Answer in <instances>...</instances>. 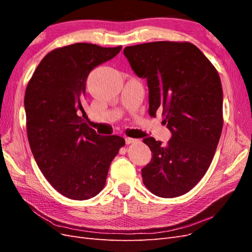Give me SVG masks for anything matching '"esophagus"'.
<instances>
[{
	"mask_svg": "<svg viewBox=\"0 0 252 252\" xmlns=\"http://www.w3.org/2000/svg\"><path fill=\"white\" fill-rule=\"evenodd\" d=\"M136 140L135 139H132V138H125V143L126 144H132V143H135Z\"/></svg>",
	"mask_w": 252,
	"mask_h": 252,
	"instance_id": "esophagus-1",
	"label": "esophagus"
}]
</instances>
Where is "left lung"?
I'll list each match as a JSON object with an SVG mask.
<instances>
[{
  "mask_svg": "<svg viewBox=\"0 0 252 252\" xmlns=\"http://www.w3.org/2000/svg\"><path fill=\"white\" fill-rule=\"evenodd\" d=\"M131 69L146 79L149 114L162 109L171 132L167 145L144 139L151 161L143 183L159 197L187 193L212 162L223 128V90L216 68L195 45L152 42L124 48Z\"/></svg>",
  "mask_w": 252,
  "mask_h": 252,
  "instance_id": "left-lung-1",
  "label": "left lung"
}]
</instances>
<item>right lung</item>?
Here are the masks:
<instances>
[{"instance_id": "1", "label": "right lung", "mask_w": 252, "mask_h": 252, "mask_svg": "<svg viewBox=\"0 0 252 252\" xmlns=\"http://www.w3.org/2000/svg\"><path fill=\"white\" fill-rule=\"evenodd\" d=\"M121 49L88 43L55 49L41 61L27 85L30 148L44 177L68 199L88 200L100 192L110 163L125 145L119 135H100L88 127L82 106L90 71Z\"/></svg>"}]
</instances>
